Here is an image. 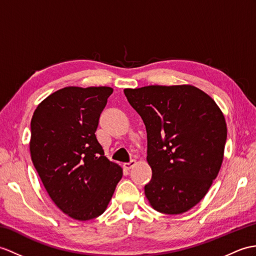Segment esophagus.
Wrapping results in <instances>:
<instances>
[{"label":"esophagus","instance_id":"obj_1","mask_svg":"<svg viewBox=\"0 0 256 256\" xmlns=\"http://www.w3.org/2000/svg\"><path fill=\"white\" fill-rule=\"evenodd\" d=\"M135 164H136V162H135V160H130V162L124 164H123V167H124V169H126V170H130V169H132V168L134 167Z\"/></svg>","mask_w":256,"mask_h":256}]
</instances>
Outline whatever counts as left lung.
Listing matches in <instances>:
<instances>
[{"mask_svg":"<svg viewBox=\"0 0 256 256\" xmlns=\"http://www.w3.org/2000/svg\"><path fill=\"white\" fill-rule=\"evenodd\" d=\"M124 94L146 126L152 171L146 198L157 212H188L206 195L222 167L227 140L222 112L191 85H152Z\"/></svg>","mask_w":256,"mask_h":256,"instance_id":"obj_1","label":"left lung"}]
</instances>
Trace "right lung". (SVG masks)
I'll return each mask as SVG.
<instances>
[{"label": "right lung", "mask_w": 256, "mask_h": 256, "mask_svg": "<svg viewBox=\"0 0 256 256\" xmlns=\"http://www.w3.org/2000/svg\"><path fill=\"white\" fill-rule=\"evenodd\" d=\"M112 92L65 87L46 98L32 118L34 168L54 204L76 220L100 216L123 174L94 134Z\"/></svg>", "instance_id": "1"}]
</instances>
